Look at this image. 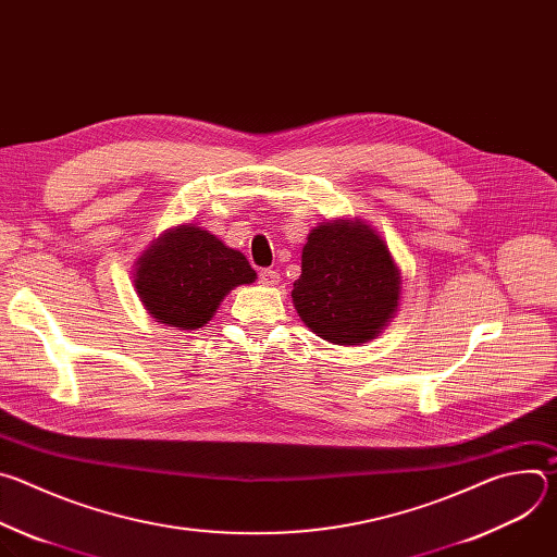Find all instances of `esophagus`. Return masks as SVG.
<instances>
[{"label":"esophagus","instance_id":"1","mask_svg":"<svg viewBox=\"0 0 557 557\" xmlns=\"http://www.w3.org/2000/svg\"><path fill=\"white\" fill-rule=\"evenodd\" d=\"M258 277H260L262 286H275L280 282V273L273 271V269H262Z\"/></svg>","mask_w":557,"mask_h":557}]
</instances>
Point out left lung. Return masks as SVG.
<instances>
[{"instance_id":"8db88e82","label":"left lung","mask_w":557,"mask_h":557,"mask_svg":"<svg viewBox=\"0 0 557 557\" xmlns=\"http://www.w3.org/2000/svg\"><path fill=\"white\" fill-rule=\"evenodd\" d=\"M399 295L401 271L370 224L331 220L310 231L290 297L317 337L339 346L374 339L394 317Z\"/></svg>"}]
</instances>
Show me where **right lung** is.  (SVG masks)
<instances>
[{"label":"right lung","mask_w":557,"mask_h":557,"mask_svg":"<svg viewBox=\"0 0 557 557\" xmlns=\"http://www.w3.org/2000/svg\"><path fill=\"white\" fill-rule=\"evenodd\" d=\"M249 260L196 224L168 228L138 258L134 288L147 312L176 331L202 329L224 295L256 282Z\"/></svg>","instance_id":"1"}]
</instances>
